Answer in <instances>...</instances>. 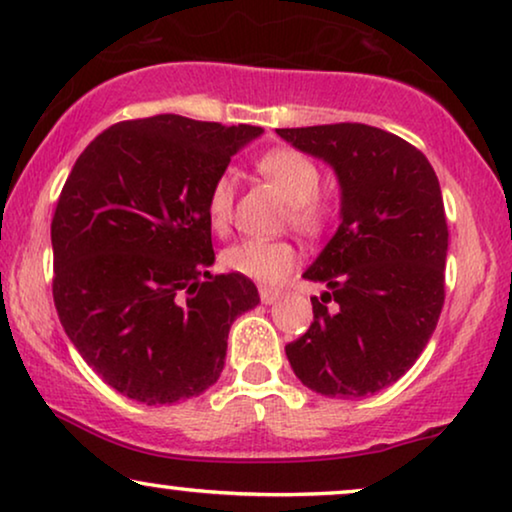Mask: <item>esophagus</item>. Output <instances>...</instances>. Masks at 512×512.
<instances>
[{
    "instance_id": "esophagus-1",
    "label": "esophagus",
    "mask_w": 512,
    "mask_h": 512,
    "mask_svg": "<svg viewBox=\"0 0 512 512\" xmlns=\"http://www.w3.org/2000/svg\"><path fill=\"white\" fill-rule=\"evenodd\" d=\"M278 297H280V290H276V287H259V299H262V304L271 306Z\"/></svg>"
}]
</instances>
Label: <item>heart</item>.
Listing matches in <instances>:
<instances>
[{"mask_svg": "<svg viewBox=\"0 0 512 512\" xmlns=\"http://www.w3.org/2000/svg\"><path fill=\"white\" fill-rule=\"evenodd\" d=\"M257 169L290 201V220L304 232H320L329 220V201L320 190V167L297 148H276L259 157ZM234 206V171H222L208 190V215L213 227H225ZM222 262L229 271L257 283H278L292 271L297 253L290 243L269 239H243L225 250Z\"/></svg>", "mask_w": 512, "mask_h": 512, "instance_id": "b5f03b06", "label": "heart"}]
</instances>
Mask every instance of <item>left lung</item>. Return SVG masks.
<instances>
[{
    "label": "left lung",
    "instance_id": "8db88e82",
    "mask_svg": "<svg viewBox=\"0 0 512 512\" xmlns=\"http://www.w3.org/2000/svg\"><path fill=\"white\" fill-rule=\"evenodd\" d=\"M327 162L341 187V225L306 280L325 283L313 322L285 345L308 390L359 399L397 383L434 334L445 299L448 222L427 157L385 129L338 125L276 129Z\"/></svg>",
    "mask_w": 512,
    "mask_h": 512
}]
</instances>
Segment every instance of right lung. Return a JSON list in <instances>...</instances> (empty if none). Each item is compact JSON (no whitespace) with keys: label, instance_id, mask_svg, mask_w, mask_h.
Masks as SVG:
<instances>
[{"label":"right lung","instance_id":"right-lung-1","mask_svg":"<svg viewBox=\"0 0 512 512\" xmlns=\"http://www.w3.org/2000/svg\"><path fill=\"white\" fill-rule=\"evenodd\" d=\"M262 132L162 113L104 129L71 169L50 225L55 308L88 366L125 397H199L220 378L232 322L259 304L250 278L208 271L206 201Z\"/></svg>","mask_w":512,"mask_h":512}]
</instances>
